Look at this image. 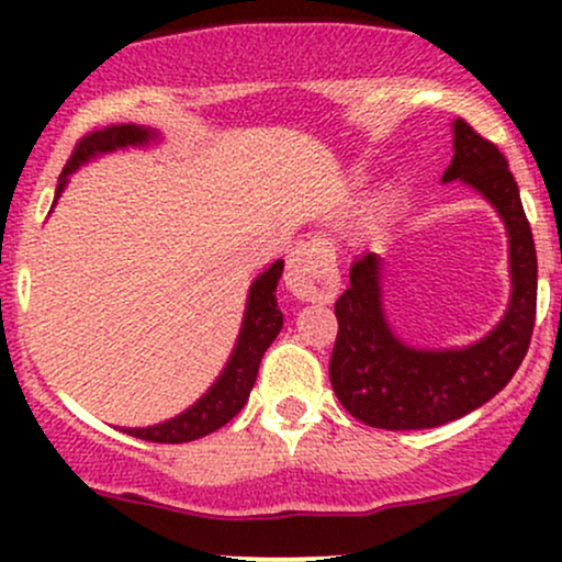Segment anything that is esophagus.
<instances>
[{
	"label": "esophagus",
	"instance_id": "1",
	"mask_svg": "<svg viewBox=\"0 0 562 562\" xmlns=\"http://www.w3.org/2000/svg\"><path fill=\"white\" fill-rule=\"evenodd\" d=\"M340 274L330 243L325 237H308L288 256L285 288L301 301H333Z\"/></svg>",
	"mask_w": 562,
	"mask_h": 562
}]
</instances>
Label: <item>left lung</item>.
Wrapping results in <instances>:
<instances>
[{"mask_svg":"<svg viewBox=\"0 0 562 562\" xmlns=\"http://www.w3.org/2000/svg\"><path fill=\"white\" fill-rule=\"evenodd\" d=\"M443 182L475 187L505 218L513 301L499 327L462 351H415L391 333L380 303V261H353L338 303L330 383L357 420L383 430H423L460 420L496 396L518 372L537 319V248L518 184L494 142L465 119L454 121V158Z\"/></svg>","mask_w":562,"mask_h":562,"instance_id":"obj_1","label":"left lung"}]
</instances>
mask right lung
<instances>
[{
  "label": "right lung",
  "mask_w": 562,
  "mask_h": 562,
  "mask_svg": "<svg viewBox=\"0 0 562 562\" xmlns=\"http://www.w3.org/2000/svg\"><path fill=\"white\" fill-rule=\"evenodd\" d=\"M153 132L132 124L94 128V132L83 134V137L76 142L68 164L63 166L60 182H57V198H60L63 187L68 182V173L79 169L83 160L97 156V153L115 150V147L142 145V142H147ZM280 274L282 261H274L272 267L254 282V288H250L248 308H245L243 330L240 338H237L235 353H232L227 370H224L222 378L216 380L214 389L205 393L195 406H190L182 415L173 417V420L153 425V428H128V436L153 443L195 441V438L214 434L222 425H227L232 417L243 409L250 396V389H254L256 383V375H259L263 351L272 346V340L282 327V312L280 306H277L274 295Z\"/></svg>",
  "instance_id": "right-lung-1"
}]
</instances>
